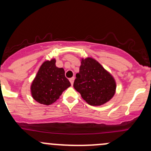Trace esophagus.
I'll return each mask as SVG.
<instances>
[{
  "label": "esophagus",
  "mask_w": 151,
  "mask_h": 151,
  "mask_svg": "<svg viewBox=\"0 0 151 151\" xmlns=\"http://www.w3.org/2000/svg\"><path fill=\"white\" fill-rule=\"evenodd\" d=\"M69 81H70L71 84L73 85V83H74V77H72V78L69 79Z\"/></svg>",
  "instance_id": "1"
}]
</instances>
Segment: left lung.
Listing matches in <instances>:
<instances>
[{"label": "left lung", "instance_id": "8db88e82", "mask_svg": "<svg viewBox=\"0 0 151 151\" xmlns=\"http://www.w3.org/2000/svg\"><path fill=\"white\" fill-rule=\"evenodd\" d=\"M74 87L89 105L100 106L110 101L116 90L111 74L95 59H82L79 72L76 74Z\"/></svg>", "mask_w": 151, "mask_h": 151}]
</instances>
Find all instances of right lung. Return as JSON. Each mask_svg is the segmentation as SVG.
I'll use <instances>...</instances> for the list:
<instances>
[{
    "label": "right lung",
    "instance_id": "add662e5",
    "mask_svg": "<svg viewBox=\"0 0 151 151\" xmlns=\"http://www.w3.org/2000/svg\"><path fill=\"white\" fill-rule=\"evenodd\" d=\"M55 64V59L43 63L31 84V95L40 104L49 105L54 103L71 86L64 69L57 67Z\"/></svg>",
    "mask_w": 151,
    "mask_h": 151
}]
</instances>
